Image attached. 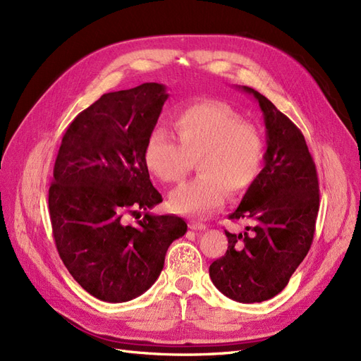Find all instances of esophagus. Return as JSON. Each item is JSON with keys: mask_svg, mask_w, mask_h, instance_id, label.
I'll list each match as a JSON object with an SVG mask.
<instances>
[{"mask_svg": "<svg viewBox=\"0 0 361 361\" xmlns=\"http://www.w3.org/2000/svg\"><path fill=\"white\" fill-rule=\"evenodd\" d=\"M190 228H191V231H204L206 224L197 223V221H190Z\"/></svg>", "mask_w": 361, "mask_h": 361, "instance_id": "34e87169", "label": "esophagus"}]
</instances>
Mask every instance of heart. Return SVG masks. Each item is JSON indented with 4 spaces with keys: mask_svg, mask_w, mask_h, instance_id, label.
Returning a JSON list of instances; mask_svg holds the SVG:
<instances>
[{
    "mask_svg": "<svg viewBox=\"0 0 361 361\" xmlns=\"http://www.w3.org/2000/svg\"><path fill=\"white\" fill-rule=\"evenodd\" d=\"M179 143L166 129L155 128L145 146V162L164 182H178L197 158V178L169 195L174 212L204 216L226 200V190L245 191L264 159V138L253 125L241 122L231 108L200 102L183 108L173 118Z\"/></svg>",
    "mask_w": 361,
    "mask_h": 361,
    "instance_id": "obj_1",
    "label": "heart"
}]
</instances>
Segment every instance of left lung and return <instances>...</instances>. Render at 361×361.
<instances>
[{
    "instance_id": "obj_1",
    "label": "left lung",
    "mask_w": 361,
    "mask_h": 361,
    "mask_svg": "<svg viewBox=\"0 0 361 361\" xmlns=\"http://www.w3.org/2000/svg\"><path fill=\"white\" fill-rule=\"evenodd\" d=\"M239 90L257 101L267 129L265 166L250 185L231 220L248 223L241 233L226 231V253L212 262L215 288L238 302H262L286 288L309 253L319 211V183L301 130L264 94Z\"/></svg>"
}]
</instances>
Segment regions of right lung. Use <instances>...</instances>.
Returning <instances> with one entry per match:
<instances>
[{"mask_svg": "<svg viewBox=\"0 0 361 361\" xmlns=\"http://www.w3.org/2000/svg\"><path fill=\"white\" fill-rule=\"evenodd\" d=\"M167 87L145 82L105 93L69 125L54 166L49 215L59 255L94 298L125 302L159 277L170 244L187 232L174 215H138L162 202L150 182L145 146Z\"/></svg>", "mask_w": 361, "mask_h": 361, "instance_id": "obj_1", "label": "right lung"}]
</instances>
